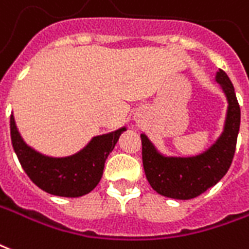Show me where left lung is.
Instances as JSON below:
<instances>
[{
    "label": "left lung",
    "instance_id": "8db88e82",
    "mask_svg": "<svg viewBox=\"0 0 249 249\" xmlns=\"http://www.w3.org/2000/svg\"><path fill=\"white\" fill-rule=\"evenodd\" d=\"M216 82L227 95V120L220 139L207 152L191 158L163 157L141 134L145 176L158 194L173 199H193L216 185L231 166L240 128V107L232 83L223 70H219Z\"/></svg>",
    "mask_w": 249,
    "mask_h": 249
}]
</instances>
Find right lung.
<instances>
[{
  "mask_svg": "<svg viewBox=\"0 0 249 249\" xmlns=\"http://www.w3.org/2000/svg\"><path fill=\"white\" fill-rule=\"evenodd\" d=\"M125 128L93 137L86 148L71 157L51 158L27 146L10 116L12 143L21 166L31 181L46 193L76 198L91 193L100 182L104 163Z\"/></svg>",
  "mask_w": 249,
  "mask_h": 249,
  "instance_id": "add662e5",
  "label": "right lung"
}]
</instances>
